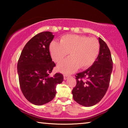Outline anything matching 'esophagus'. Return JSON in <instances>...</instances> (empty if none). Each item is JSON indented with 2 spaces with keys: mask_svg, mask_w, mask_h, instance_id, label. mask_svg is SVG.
Returning a JSON list of instances; mask_svg holds the SVG:
<instances>
[{
  "mask_svg": "<svg viewBox=\"0 0 128 128\" xmlns=\"http://www.w3.org/2000/svg\"><path fill=\"white\" fill-rule=\"evenodd\" d=\"M69 77H70V76H66V75L64 76V79L65 80H66L67 79H68Z\"/></svg>",
  "mask_w": 128,
  "mask_h": 128,
  "instance_id": "esophagus-1",
  "label": "esophagus"
}]
</instances>
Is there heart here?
Instances as JSON below:
<instances>
[{"label": "heart", "mask_w": 128, "mask_h": 128, "mask_svg": "<svg viewBox=\"0 0 128 128\" xmlns=\"http://www.w3.org/2000/svg\"><path fill=\"white\" fill-rule=\"evenodd\" d=\"M52 59L59 62L69 52L70 56L58 65V69L64 74H69L80 66L86 68L92 66L98 56L100 44L96 38L76 34H68L62 37L60 43L53 41L50 45Z\"/></svg>", "instance_id": "obj_1"}]
</instances>
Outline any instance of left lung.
<instances>
[{"mask_svg": "<svg viewBox=\"0 0 128 128\" xmlns=\"http://www.w3.org/2000/svg\"><path fill=\"white\" fill-rule=\"evenodd\" d=\"M99 54L87 69L76 74V87L72 90L74 101L80 105L90 107L100 101L108 90L113 62L107 44L101 38Z\"/></svg>", "mask_w": 128, "mask_h": 128, "instance_id": "8db88e82", "label": "left lung"}]
</instances>
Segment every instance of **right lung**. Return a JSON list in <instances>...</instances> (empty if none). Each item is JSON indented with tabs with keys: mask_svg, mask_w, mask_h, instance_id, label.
Masks as SVG:
<instances>
[{
	"mask_svg": "<svg viewBox=\"0 0 128 128\" xmlns=\"http://www.w3.org/2000/svg\"><path fill=\"white\" fill-rule=\"evenodd\" d=\"M54 35L51 32L39 33L23 48L17 64L20 89L25 98L35 105L49 102L56 94V87L64 80L62 74L52 73L55 64L52 61L49 45Z\"/></svg>",
	"mask_w": 128,
	"mask_h": 128,
	"instance_id": "obj_1",
	"label": "right lung"
}]
</instances>
